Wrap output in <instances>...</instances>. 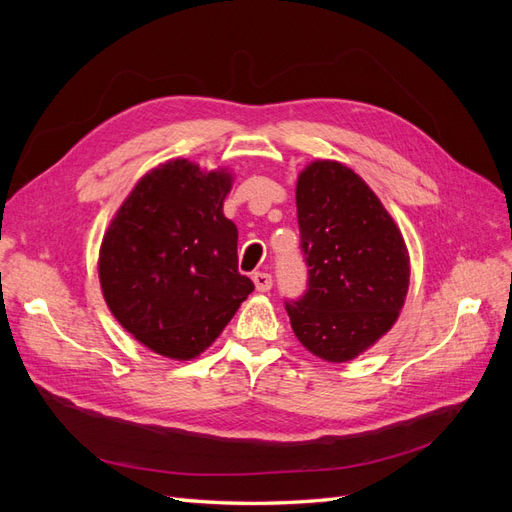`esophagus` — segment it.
<instances>
[{"mask_svg":"<svg viewBox=\"0 0 512 512\" xmlns=\"http://www.w3.org/2000/svg\"><path fill=\"white\" fill-rule=\"evenodd\" d=\"M252 280H254V286H256L258 292H269L271 286H273V280H271L269 273H254Z\"/></svg>","mask_w":512,"mask_h":512,"instance_id":"34e87169","label":"esophagus"}]
</instances>
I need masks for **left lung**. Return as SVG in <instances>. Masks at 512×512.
<instances>
[{
    "instance_id": "8db88e82",
    "label": "left lung",
    "mask_w": 512,
    "mask_h": 512,
    "mask_svg": "<svg viewBox=\"0 0 512 512\" xmlns=\"http://www.w3.org/2000/svg\"><path fill=\"white\" fill-rule=\"evenodd\" d=\"M307 292L288 303L314 356L346 363L391 331L410 286L404 235L374 190L342 162H309L297 179Z\"/></svg>"
}]
</instances>
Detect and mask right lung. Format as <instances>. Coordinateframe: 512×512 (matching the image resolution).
<instances>
[{
  "label": "right lung",
  "mask_w": 512,
  "mask_h": 512,
  "mask_svg": "<svg viewBox=\"0 0 512 512\" xmlns=\"http://www.w3.org/2000/svg\"><path fill=\"white\" fill-rule=\"evenodd\" d=\"M230 188L228 168L168 160L138 179L102 237L108 309L166 359L205 352L254 290L237 269V226L222 211Z\"/></svg>",
  "instance_id": "right-lung-1"
}]
</instances>
